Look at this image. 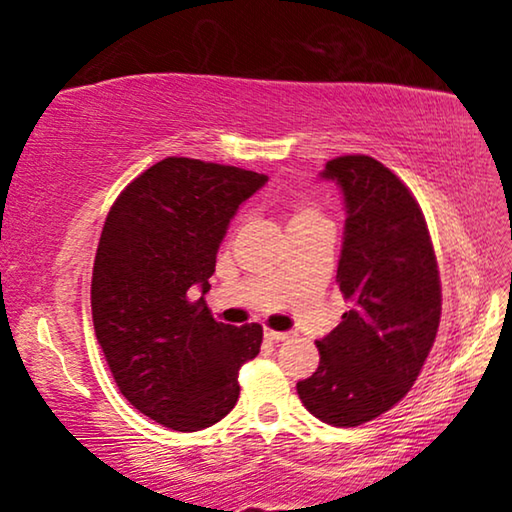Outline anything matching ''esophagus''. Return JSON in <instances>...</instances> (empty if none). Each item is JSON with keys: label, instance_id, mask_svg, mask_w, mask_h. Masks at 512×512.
<instances>
[{"label": "esophagus", "instance_id": "obj_1", "mask_svg": "<svg viewBox=\"0 0 512 512\" xmlns=\"http://www.w3.org/2000/svg\"><path fill=\"white\" fill-rule=\"evenodd\" d=\"M264 339L273 341V343H280V341H287L289 334L287 332H275V329H264Z\"/></svg>", "mask_w": 512, "mask_h": 512}]
</instances>
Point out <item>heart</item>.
<instances>
[{"label":"heart","mask_w":512,"mask_h":512,"mask_svg":"<svg viewBox=\"0 0 512 512\" xmlns=\"http://www.w3.org/2000/svg\"><path fill=\"white\" fill-rule=\"evenodd\" d=\"M316 219H323L320 212L316 207H311L307 203H296L291 207V219H289V228L291 225H298V223H309V221H316Z\"/></svg>","instance_id":"heart-1"}]
</instances>
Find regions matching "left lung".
<instances>
[{"mask_svg":"<svg viewBox=\"0 0 512 512\" xmlns=\"http://www.w3.org/2000/svg\"><path fill=\"white\" fill-rule=\"evenodd\" d=\"M320 178L345 203L336 282L352 307L316 341V372L298 381L305 409L359 427L411 391L440 323V277L422 210L391 169L368 155L329 160Z\"/></svg>","mask_w":512,"mask_h":512,"instance_id":"left-lung-1","label":"left lung"}]
</instances>
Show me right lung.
I'll list each match as a JSON object with an SVG mask.
<instances>
[{
    "label": "right lung",
    "instance_id": "add662e5",
    "mask_svg": "<svg viewBox=\"0 0 512 512\" xmlns=\"http://www.w3.org/2000/svg\"><path fill=\"white\" fill-rule=\"evenodd\" d=\"M264 173L164 158L137 176L103 225L92 271V320L121 395L176 431H201L239 400V368L262 325L216 323L194 286L210 291L216 253Z\"/></svg>",
    "mask_w": 512,
    "mask_h": 512
}]
</instances>
